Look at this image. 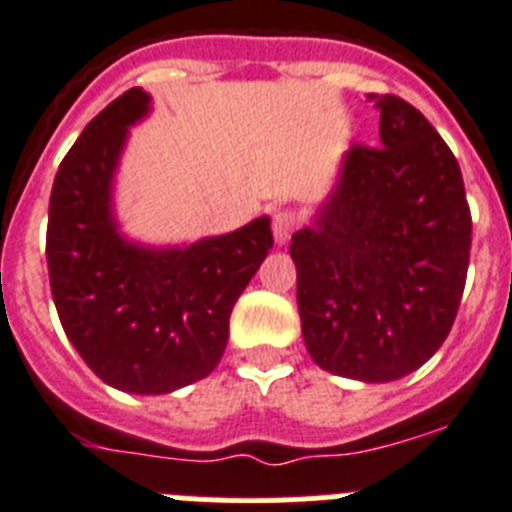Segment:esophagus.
I'll return each mask as SVG.
<instances>
[{
    "instance_id": "obj_1",
    "label": "esophagus",
    "mask_w": 512,
    "mask_h": 512,
    "mask_svg": "<svg viewBox=\"0 0 512 512\" xmlns=\"http://www.w3.org/2000/svg\"><path fill=\"white\" fill-rule=\"evenodd\" d=\"M299 221H302V216L294 208H278L273 213V236H276V242H289L291 234L299 229Z\"/></svg>"
}]
</instances>
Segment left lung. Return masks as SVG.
<instances>
[{"mask_svg": "<svg viewBox=\"0 0 512 512\" xmlns=\"http://www.w3.org/2000/svg\"><path fill=\"white\" fill-rule=\"evenodd\" d=\"M380 148L354 145L315 226L291 236L309 356L333 375L390 382L422 367L453 328L471 210L461 166L419 109L369 93Z\"/></svg>", "mask_w": 512, "mask_h": 512, "instance_id": "1", "label": "left lung"}]
</instances>
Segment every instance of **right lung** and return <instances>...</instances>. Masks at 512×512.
Listing matches in <instances>:
<instances>
[{"mask_svg": "<svg viewBox=\"0 0 512 512\" xmlns=\"http://www.w3.org/2000/svg\"><path fill=\"white\" fill-rule=\"evenodd\" d=\"M148 114L130 88L88 122L64 156L49 200L46 263L59 320L106 385L158 395L208 377L229 317L273 247L268 218L184 249L124 242L111 218V179L127 127Z\"/></svg>", "mask_w": 512, "mask_h": 512, "instance_id": "obj_1", "label": "right lung"}]
</instances>
